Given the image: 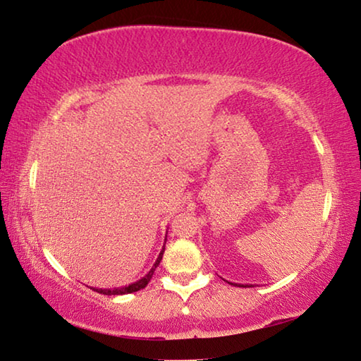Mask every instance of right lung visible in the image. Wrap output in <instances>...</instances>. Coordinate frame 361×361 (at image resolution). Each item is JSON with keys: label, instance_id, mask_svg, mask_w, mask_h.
<instances>
[{"label": "right lung", "instance_id": "obj_1", "mask_svg": "<svg viewBox=\"0 0 361 361\" xmlns=\"http://www.w3.org/2000/svg\"><path fill=\"white\" fill-rule=\"evenodd\" d=\"M166 240H167V239H166ZM164 250H166V245H164V248L161 250V253H159L157 259H156V262H154V266L151 267V271H149L148 274H146V276H145L143 279L137 280V282L130 283L129 286H122V288H114V290H102V288H97L95 291H97V293H102V295H108V296H111V295H129V293H135V291H138V290L145 288V286L149 283V280H151V277H152V274H154L156 267L159 266V262H161V259H162Z\"/></svg>", "mask_w": 361, "mask_h": 361}]
</instances>
